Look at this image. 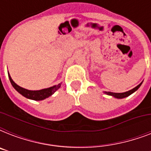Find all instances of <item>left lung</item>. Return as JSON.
Segmentation results:
<instances>
[{"instance_id": "8db88e82", "label": "left lung", "mask_w": 151, "mask_h": 151, "mask_svg": "<svg viewBox=\"0 0 151 151\" xmlns=\"http://www.w3.org/2000/svg\"><path fill=\"white\" fill-rule=\"evenodd\" d=\"M142 83L143 82H141L140 84H139V85H137L136 87H135L134 88H132V89L129 90V91H128V92H122V93H115V92H104V93L106 95H109V96H114V98H117V99H122V98H125V97L129 96H130L131 94H132L133 92H136V90L138 89L140 87L141 85H142Z\"/></svg>"}]
</instances>
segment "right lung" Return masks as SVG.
Wrapping results in <instances>:
<instances>
[{
	"mask_svg": "<svg viewBox=\"0 0 151 151\" xmlns=\"http://www.w3.org/2000/svg\"><path fill=\"white\" fill-rule=\"evenodd\" d=\"M8 73V78L10 80V82L13 88L17 91L19 93L23 96L24 97L29 99H34V100H43V99L48 98V97L51 96L52 94H54L55 92H56L57 90L59 89L60 86H61V83L58 84L57 85H54L52 87L48 88H44L41 90H37V91H32V90H28L23 88L20 87L18 85H16L13 80L11 78L10 74Z\"/></svg>",
	"mask_w": 151,
	"mask_h": 151,
	"instance_id": "1",
	"label": "right lung"
}]
</instances>
